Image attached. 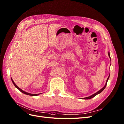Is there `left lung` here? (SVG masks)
<instances>
[{
	"mask_svg": "<svg viewBox=\"0 0 124 124\" xmlns=\"http://www.w3.org/2000/svg\"><path fill=\"white\" fill-rule=\"evenodd\" d=\"M108 55H109V57L110 58V53L109 52H108ZM109 76H110V75H109V76H108V78H107V80H106V84H105V86L103 88H101L100 90H99V91H97V92H96L95 93H94V94H92V95H91V96H89V97H85V98H83V99H85V100H89V99H92V98H93V97H94V96H95L96 95H97L98 94H100V93H101L102 91H103L105 89V88H106V85H107V82H108V79H109Z\"/></svg>",
	"mask_w": 124,
	"mask_h": 124,
	"instance_id": "obj_1",
	"label": "left lung"
}]
</instances>
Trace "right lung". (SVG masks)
<instances>
[{
    "instance_id": "right-lung-1",
    "label": "right lung",
    "mask_w": 124,
    "mask_h": 124,
    "mask_svg": "<svg viewBox=\"0 0 124 124\" xmlns=\"http://www.w3.org/2000/svg\"><path fill=\"white\" fill-rule=\"evenodd\" d=\"M11 80H12V83H13L14 85V86H15V87H16V88H17L20 92H21L22 93H23L25 94H27V95H30V96H37V95H38L39 94H41V93H39V94H31V93H28V92H25V91H23V90H21L20 88H19L17 86V85L15 84V83H14V82L13 81V80L12 79V78H11Z\"/></svg>"
}]
</instances>
